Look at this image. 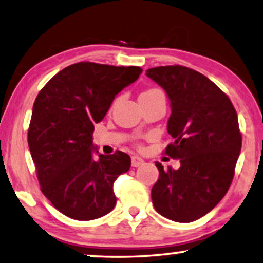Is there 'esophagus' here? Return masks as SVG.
<instances>
[{
  "instance_id": "34e87169",
  "label": "esophagus",
  "mask_w": 263,
  "mask_h": 263,
  "mask_svg": "<svg viewBox=\"0 0 263 263\" xmlns=\"http://www.w3.org/2000/svg\"><path fill=\"white\" fill-rule=\"evenodd\" d=\"M131 163H132V167H139L141 164L144 163V160H143L142 157L135 155L131 157Z\"/></svg>"
}]
</instances>
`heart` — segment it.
Masks as SVG:
<instances>
[{"label": "heart", "mask_w": 263, "mask_h": 263, "mask_svg": "<svg viewBox=\"0 0 263 263\" xmlns=\"http://www.w3.org/2000/svg\"><path fill=\"white\" fill-rule=\"evenodd\" d=\"M156 90H159V89H150V90L144 91V92H149V91H156Z\"/></svg>", "instance_id": "heart-1"}]
</instances>
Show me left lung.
I'll return each instance as SVG.
<instances>
[{"label": "left lung", "mask_w": 263, "mask_h": 263, "mask_svg": "<svg viewBox=\"0 0 263 263\" xmlns=\"http://www.w3.org/2000/svg\"><path fill=\"white\" fill-rule=\"evenodd\" d=\"M146 76L167 92L172 114L167 131L174 142L164 153L180 160L163 170L152 189L153 204L164 218L191 222L212 211L229 191L241 149L237 111L211 79L185 66L149 68Z\"/></svg>", "instance_id": "8db88e82"}]
</instances>
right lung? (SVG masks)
<instances>
[{"label": "right lung", "instance_id": "right-lung-1", "mask_svg": "<svg viewBox=\"0 0 263 263\" xmlns=\"http://www.w3.org/2000/svg\"><path fill=\"white\" fill-rule=\"evenodd\" d=\"M142 71L78 62L52 77L36 97L27 132L30 153L41 191L68 218L87 221L114 208L113 184L129 170L131 159L120 150L93 159V125Z\"/></svg>", "mask_w": 263, "mask_h": 263}]
</instances>
